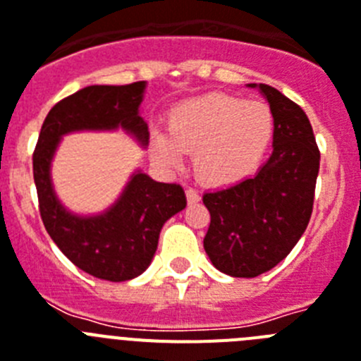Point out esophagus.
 <instances>
[{
    "label": "esophagus",
    "instance_id": "obj_1",
    "mask_svg": "<svg viewBox=\"0 0 361 361\" xmlns=\"http://www.w3.org/2000/svg\"><path fill=\"white\" fill-rule=\"evenodd\" d=\"M187 202L189 203H198L200 202V194L196 189H187Z\"/></svg>",
    "mask_w": 361,
    "mask_h": 361
}]
</instances>
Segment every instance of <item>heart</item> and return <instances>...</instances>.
Segmentation results:
<instances>
[{"label":"heart","instance_id":"obj_1","mask_svg":"<svg viewBox=\"0 0 361 361\" xmlns=\"http://www.w3.org/2000/svg\"><path fill=\"white\" fill-rule=\"evenodd\" d=\"M274 114L265 103L209 94L183 102L169 116V134L152 137L154 154L176 167L185 150L194 152V172L209 185L243 180L267 154Z\"/></svg>","mask_w":361,"mask_h":361}]
</instances>
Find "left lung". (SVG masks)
<instances>
[{"instance_id":"left-lung-1","label":"left lung","mask_w":361,"mask_h":361,"mask_svg":"<svg viewBox=\"0 0 361 361\" xmlns=\"http://www.w3.org/2000/svg\"><path fill=\"white\" fill-rule=\"evenodd\" d=\"M259 90L274 114L271 158L255 176L203 194L211 214L203 247L212 265L234 278H256L293 250L311 219L319 171V150L302 106L265 83Z\"/></svg>"}]
</instances>
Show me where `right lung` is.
Returning <instances> with one entry per match:
<instances>
[{
	"instance_id": "1",
	"label": "right lung",
	"mask_w": 361,
	"mask_h": 361,
	"mask_svg": "<svg viewBox=\"0 0 361 361\" xmlns=\"http://www.w3.org/2000/svg\"><path fill=\"white\" fill-rule=\"evenodd\" d=\"M145 83L90 85L56 103L42 125L32 154L39 214L49 236L76 267L106 281L142 274L158 249L163 224L185 209L181 185L158 183L137 172L105 214L81 218L65 211L50 183V159L59 137L72 130L125 128L143 145L149 128L137 109Z\"/></svg>"
}]
</instances>
